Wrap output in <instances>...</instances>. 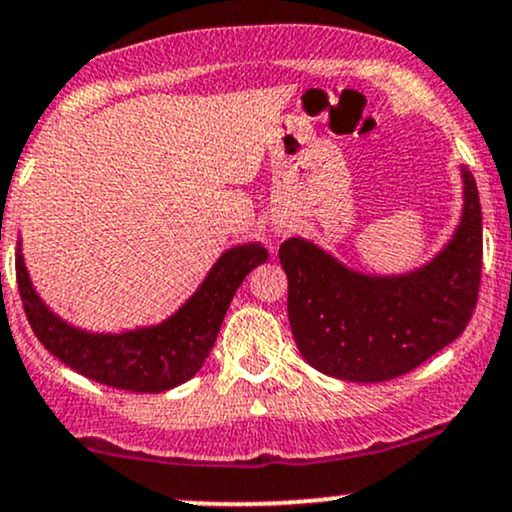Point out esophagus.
<instances>
[{
	"label": "esophagus",
	"instance_id": "34e87169",
	"mask_svg": "<svg viewBox=\"0 0 512 512\" xmlns=\"http://www.w3.org/2000/svg\"><path fill=\"white\" fill-rule=\"evenodd\" d=\"M272 231H274V233H284V231H286V226H284V223H274Z\"/></svg>",
	"mask_w": 512,
	"mask_h": 512
}]
</instances>
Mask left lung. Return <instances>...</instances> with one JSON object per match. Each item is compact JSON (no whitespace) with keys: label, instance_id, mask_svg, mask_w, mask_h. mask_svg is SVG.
<instances>
[{"label":"left lung","instance_id":"1","mask_svg":"<svg viewBox=\"0 0 512 512\" xmlns=\"http://www.w3.org/2000/svg\"><path fill=\"white\" fill-rule=\"evenodd\" d=\"M460 175V223L431 260L409 272H361L301 236L281 243L291 332L315 370L351 383H383L464 332L477 305L484 243L477 182L467 166Z\"/></svg>","mask_w":512,"mask_h":512}]
</instances>
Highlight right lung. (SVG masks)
<instances>
[{
  "label": "right lung",
  "instance_id": "1",
  "mask_svg": "<svg viewBox=\"0 0 512 512\" xmlns=\"http://www.w3.org/2000/svg\"><path fill=\"white\" fill-rule=\"evenodd\" d=\"M267 257L269 252L257 240L223 250L173 315L120 332H93L57 315L35 291L23 262L21 236L16 243V281L35 337L64 366L117 390L166 392L199 373L238 286Z\"/></svg>",
  "mask_w": 512,
  "mask_h": 512
}]
</instances>
